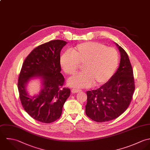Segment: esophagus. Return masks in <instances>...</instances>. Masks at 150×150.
Here are the masks:
<instances>
[{
	"label": "esophagus",
	"instance_id": "esophagus-1",
	"mask_svg": "<svg viewBox=\"0 0 150 150\" xmlns=\"http://www.w3.org/2000/svg\"><path fill=\"white\" fill-rule=\"evenodd\" d=\"M82 90H79V89H72L71 90V92L72 93H79V92H81Z\"/></svg>",
	"mask_w": 150,
	"mask_h": 150
}]
</instances>
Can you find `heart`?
Returning <instances> with one entry per match:
<instances>
[{
  "mask_svg": "<svg viewBox=\"0 0 150 150\" xmlns=\"http://www.w3.org/2000/svg\"><path fill=\"white\" fill-rule=\"evenodd\" d=\"M119 62L117 51L97 42H85L78 45L71 53L67 52L60 57V66L68 74H74L83 65L82 72L70 77L68 86L73 88H88L94 84L101 86L114 75Z\"/></svg>",
  "mask_w": 150,
  "mask_h": 150,
  "instance_id": "obj_1",
  "label": "heart"
}]
</instances>
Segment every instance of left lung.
<instances>
[{
  "instance_id": "obj_1",
  "label": "left lung",
  "mask_w": 150,
  "mask_h": 150,
  "mask_svg": "<svg viewBox=\"0 0 150 150\" xmlns=\"http://www.w3.org/2000/svg\"><path fill=\"white\" fill-rule=\"evenodd\" d=\"M120 54V66L110 79L100 88L86 92V114L97 122L116 119L129 107L135 86L133 72L128 55L115 43Z\"/></svg>"
}]
</instances>
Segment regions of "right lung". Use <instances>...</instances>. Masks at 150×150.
<instances>
[{"instance_id":"obj_1","label":"right lung","mask_w":150,"mask_h":150,"mask_svg":"<svg viewBox=\"0 0 150 150\" xmlns=\"http://www.w3.org/2000/svg\"><path fill=\"white\" fill-rule=\"evenodd\" d=\"M67 42L54 40L34 49L24 61L18 78L20 98L25 111L32 118L49 123L58 120L70 96V89L62 88L64 78L60 72V52ZM38 77L41 89L33 96L27 91L31 80Z\"/></svg>"}]
</instances>
